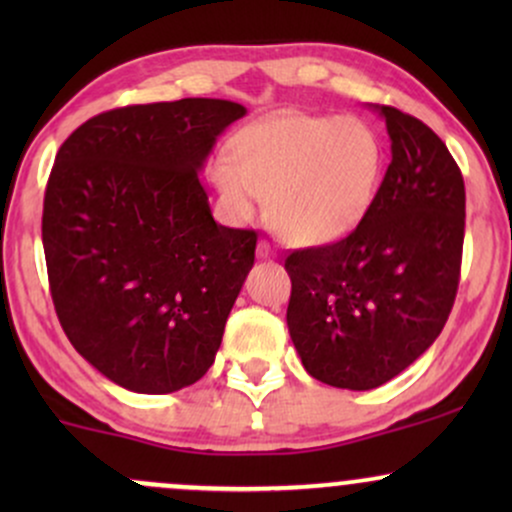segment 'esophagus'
<instances>
[{
	"mask_svg": "<svg viewBox=\"0 0 512 512\" xmlns=\"http://www.w3.org/2000/svg\"><path fill=\"white\" fill-rule=\"evenodd\" d=\"M257 257H260V260H274L276 250L267 243V240H260V245H257Z\"/></svg>",
	"mask_w": 512,
	"mask_h": 512,
	"instance_id": "obj_1",
	"label": "esophagus"
}]
</instances>
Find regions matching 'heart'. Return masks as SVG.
Wrapping results in <instances>:
<instances>
[{
	"label": "heart",
	"instance_id": "obj_1",
	"mask_svg": "<svg viewBox=\"0 0 512 512\" xmlns=\"http://www.w3.org/2000/svg\"><path fill=\"white\" fill-rule=\"evenodd\" d=\"M383 166V142L368 122L284 113L245 127L231 158L211 163V182L238 219L255 214L262 199L281 238L325 245L361 223Z\"/></svg>",
	"mask_w": 512,
	"mask_h": 512
}]
</instances>
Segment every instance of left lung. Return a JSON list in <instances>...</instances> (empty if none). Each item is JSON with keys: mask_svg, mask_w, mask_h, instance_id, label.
<instances>
[{"mask_svg": "<svg viewBox=\"0 0 512 512\" xmlns=\"http://www.w3.org/2000/svg\"><path fill=\"white\" fill-rule=\"evenodd\" d=\"M392 161L356 231L286 257L291 342L303 368L342 390H373L409 368L445 327L464 240V180L448 146L390 105Z\"/></svg>", "mask_w": 512, "mask_h": 512, "instance_id": "1", "label": "left lung"}]
</instances>
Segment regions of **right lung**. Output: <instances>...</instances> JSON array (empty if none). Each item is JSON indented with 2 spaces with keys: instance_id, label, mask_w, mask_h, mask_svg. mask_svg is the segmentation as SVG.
Masks as SVG:
<instances>
[{
  "instance_id": "1",
  "label": "right lung",
  "mask_w": 512,
  "mask_h": 512,
  "mask_svg": "<svg viewBox=\"0 0 512 512\" xmlns=\"http://www.w3.org/2000/svg\"><path fill=\"white\" fill-rule=\"evenodd\" d=\"M221 98L129 105L69 134L43 204V248L64 334L139 395L197 383L252 264L255 231L214 221L199 182L245 117Z\"/></svg>"
}]
</instances>
